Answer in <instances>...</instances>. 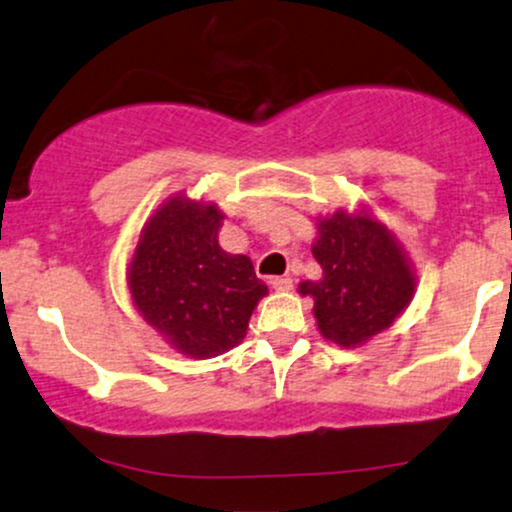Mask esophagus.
<instances>
[{
    "instance_id": "1",
    "label": "esophagus",
    "mask_w": 512,
    "mask_h": 512,
    "mask_svg": "<svg viewBox=\"0 0 512 512\" xmlns=\"http://www.w3.org/2000/svg\"><path fill=\"white\" fill-rule=\"evenodd\" d=\"M270 285H273V290H278V292H290L294 282H292V278H287V275H282V278L270 280Z\"/></svg>"
}]
</instances>
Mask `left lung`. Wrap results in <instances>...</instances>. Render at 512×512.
Masks as SVG:
<instances>
[{"label": "left lung", "mask_w": 512, "mask_h": 512, "mask_svg": "<svg viewBox=\"0 0 512 512\" xmlns=\"http://www.w3.org/2000/svg\"><path fill=\"white\" fill-rule=\"evenodd\" d=\"M311 251L321 280H304L299 294L314 299L321 335L340 347H359L393 326L412 302L417 278L398 239L374 215L335 210L316 222Z\"/></svg>", "instance_id": "1"}]
</instances>
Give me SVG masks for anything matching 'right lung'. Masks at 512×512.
Returning <instances> with one entry per match:
<instances>
[{
    "label": "right lung",
    "instance_id": "add662e5",
    "mask_svg": "<svg viewBox=\"0 0 512 512\" xmlns=\"http://www.w3.org/2000/svg\"><path fill=\"white\" fill-rule=\"evenodd\" d=\"M222 218L215 203L170 196L143 225L126 273L146 323L194 359L239 345L268 294L249 256L227 254L218 244Z\"/></svg>",
    "mask_w": 512,
    "mask_h": 512
}]
</instances>
